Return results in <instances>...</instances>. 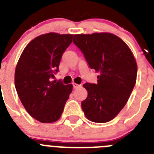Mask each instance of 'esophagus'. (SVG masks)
Segmentation results:
<instances>
[{"label": "esophagus", "mask_w": 154, "mask_h": 154, "mask_svg": "<svg viewBox=\"0 0 154 154\" xmlns=\"http://www.w3.org/2000/svg\"><path fill=\"white\" fill-rule=\"evenodd\" d=\"M72 86H73V89H77V88L79 86V85H78V84H76V83H72Z\"/></svg>", "instance_id": "obj_1"}]
</instances>
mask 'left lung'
Returning <instances> with one entry per match:
<instances>
[{
  "label": "left lung",
  "mask_w": 154,
  "mask_h": 154,
  "mask_svg": "<svg viewBox=\"0 0 154 154\" xmlns=\"http://www.w3.org/2000/svg\"><path fill=\"white\" fill-rule=\"evenodd\" d=\"M73 42L89 68L99 73L97 83L83 85L88 96L82 109L92 122L112 120L126 104L136 84L137 65L133 53L122 39L109 33L75 35Z\"/></svg>",
  "instance_id": "1"
}]
</instances>
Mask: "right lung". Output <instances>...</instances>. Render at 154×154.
I'll use <instances>...</instances> for the list:
<instances>
[{"mask_svg": "<svg viewBox=\"0 0 154 154\" xmlns=\"http://www.w3.org/2000/svg\"><path fill=\"white\" fill-rule=\"evenodd\" d=\"M72 35L48 33L25 47L16 66L14 83L27 112L41 123H54L62 116L72 85L51 81Z\"/></svg>", "mask_w": 154, "mask_h": 154, "instance_id": "1", "label": "right lung"}]
</instances>
